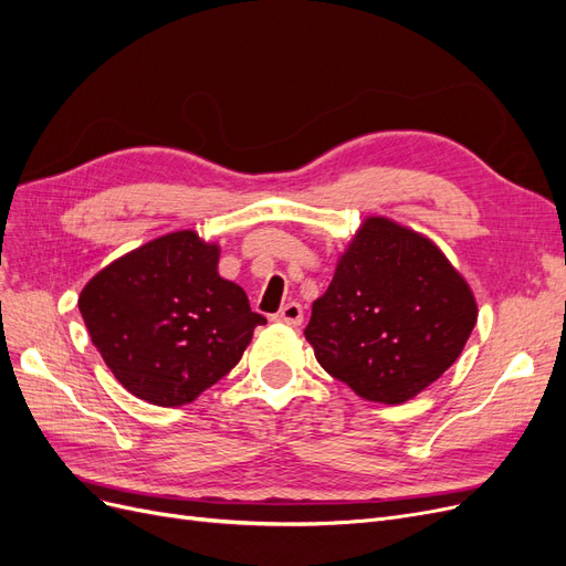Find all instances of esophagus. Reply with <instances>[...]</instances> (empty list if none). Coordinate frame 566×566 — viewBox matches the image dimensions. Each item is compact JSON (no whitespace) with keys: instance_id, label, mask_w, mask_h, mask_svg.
Returning <instances> with one entry per match:
<instances>
[{"instance_id":"obj_1","label":"esophagus","mask_w":566,"mask_h":566,"mask_svg":"<svg viewBox=\"0 0 566 566\" xmlns=\"http://www.w3.org/2000/svg\"><path fill=\"white\" fill-rule=\"evenodd\" d=\"M276 321L287 323V325H300L304 321V312L300 302H287L283 310L276 314Z\"/></svg>"}]
</instances>
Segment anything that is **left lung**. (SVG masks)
I'll use <instances>...</instances> for the list:
<instances>
[{"instance_id":"1","label":"left lung","mask_w":566,"mask_h":566,"mask_svg":"<svg viewBox=\"0 0 566 566\" xmlns=\"http://www.w3.org/2000/svg\"><path fill=\"white\" fill-rule=\"evenodd\" d=\"M476 323V302L430 238L368 217L339 254L304 328L325 373L358 397L403 403L447 373Z\"/></svg>"}]
</instances>
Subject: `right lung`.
<instances>
[{
  "label": "right lung",
  "instance_id": "1",
  "mask_svg": "<svg viewBox=\"0 0 566 566\" xmlns=\"http://www.w3.org/2000/svg\"><path fill=\"white\" fill-rule=\"evenodd\" d=\"M219 245L175 231L119 256L77 306L106 366L153 406L198 399L241 361L256 325L245 290L219 276Z\"/></svg>",
  "mask_w": 566,
  "mask_h": 566
}]
</instances>
